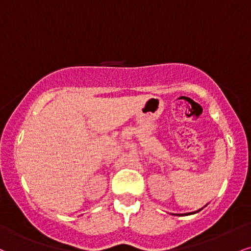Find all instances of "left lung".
<instances>
[{
  "label": "left lung",
  "instance_id": "8db88e82",
  "mask_svg": "<svg viewBox=\"0 0 251 251\" xmlns=\"http://www.w3.org/2000/svg\"><path fill=\"white\" fill-rule=\"evenodd\" d=\"M200 210L201 209H199V210H196V212H194V213H187V214H181V216H182V215H191V214H195V213H198V212H200ZM175 215H180V214H175Z\"/></svg>",
  "mask_w": 251,
  "mask_h": 251
}]
</instances>
